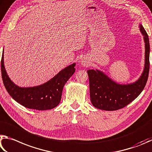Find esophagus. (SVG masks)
<instances>
[{
	"label": "esophagus",
	"instance_id": "obj_1",
	"mask_svg": "<svg viewBox=\"0 0 152 152\" xmlns=\"http://www.w3.org/2000/svg\"><path fill=\"white\" fill-rule=\"evenodd\" d=\"M81 65H83V66H88L89 65V62L86 59V58H83V59L81 61Z\"/></svg>",
	"mask_w": 152,
	"mask_h": 152
}]
</instances>
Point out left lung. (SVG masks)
Listing matches in <instances>:
<instances>
[{"label":"left lung","mask_w":152,"mask_h":152,"mask_svg":"<svg viewBox=\"0 0 152 152\" xmlns=\"http://www.w3.org/2000/svg\"><path fill=\"white\" fill-rule=\"evenodd\" d=\"M140 31L145 41V67L142 76L134 83L119 85L98 70L87 71L89 80L90 98L93 105L105 111H115L124 108L138 97L147 83L150 71V42L144 28Z\"/></svg>","instance_id":"8db88e82"}]
</instances>
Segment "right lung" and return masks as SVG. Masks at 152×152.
<instances>
[{
  "label": "right lung",
  "mask_w": 152,
  "mask_h": 152,
  "mask_svg": "<svg viewBox=\"0 0 152 152\" xmlns=\"http://www.w3.org/2000/svg\"><path fill=\"white\" fill-rule=\"evenodd\" d=\"M3 58L2 55L1 74L7 91L20 105L26 108L37 110H47L57 107L61 102L64 86L75 71V63H73L63 69L53 79L41 86L23 88L16 86L9 79L5 70Z\"/></svg>",
  "instance_id": "right-lung-1"
}]
</instances>
